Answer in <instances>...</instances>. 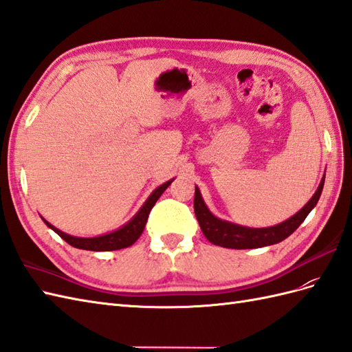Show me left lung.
<instances>
[{"label": "left lung", "mask_w": 352, "mask_h": 352, "mask_svg": "<svg viewBox=\"0 0 352 352\" xmlns=\"http://www.w3.org/2000/svg\"><path fill=\"white\" fill-rule=\"evenodd\" d=\"M324 178L322 175L317 192L308 201L300 211H297L293 217L288 220L275 224L270 228H247L241 226V224L230 223L226 220H221L208 210L205 205L204 197L201 195L199 188H195V214L196 219L199 221L201 230L211 244L224 247V248H235V250H248V248H260L278 244V242L284 241L292 233L300 226L303 220L308 217V214L314 210L317 205L322 187H324Z\"/></svg>", "instance_id": "1"}]
</instances>
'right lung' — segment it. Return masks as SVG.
<instances>
[{
    "instance_id": "obj_1",
    "label": "right lung",
    "mask_w": 352,
    "mask_h": 352,
    "mask_svg": "<svg viewBox=\"0 0 352 352\" xmlns=\"http://www.w3.org/2000/svg\"><path fill=\"white\" fill-rule=\"evenodd\" d=\"M173 182H174V178L169 179V182H166L164 184H160L157 188H155V190L151 192V195L147 197V201L144 202V205L138 210V212L135 214L128 223L123 224V226L117 230L105 233V235H99V236H94V238L73 236V235H68V233L56 229L53 224H50L43 217L41 219L44 223L47 224V228H50L53 232H56L58 235L65 242H68L71 247H76L80 250H89V251H114V250L128 248L132 244H135L137 239L141 236L144 228H146V223H147L151 208L155 206V204L157 202L162 193L166 190L169 184Z\"/></svg>"
}]
</instances>
